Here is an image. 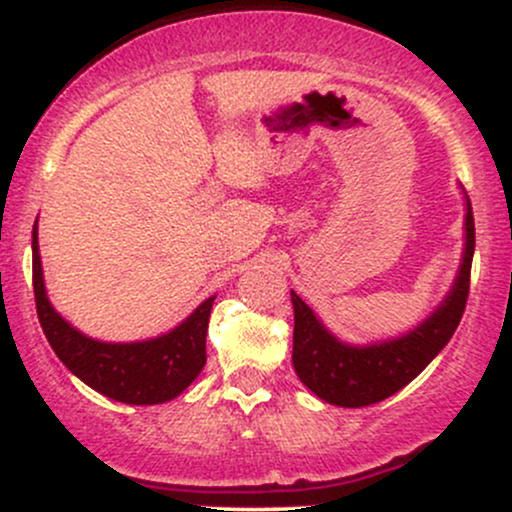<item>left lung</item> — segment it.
Masks as SVG:
<instances>
[{"label":"left lung","mask_w":512,"mask_h":512,"mask_svg":"<svg viewBox=\"0 0 512 512\" xmlns=\"http://www.w3.org/2000/svg\"><path fill=\"white\" fill-rule=\"evenodd\" d=\"M474 257V216L464 195V248L448 296L414 330L370 344L342 342L315 310L291 291L293 368L301 383L334 407H368L409 385L436 358L460 325Z\"/></svg>","instance_id":"8db88e82"}]
</instances>
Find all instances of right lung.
Wrapping results in <instances>:
<instances>
[{"mask_svg":"<svg viewBox=\"0 0 512 512\" xmlns=\"http://www.w3.org/2000/svg\"><path fill=\"white\" fill-rule=\"evenodd\" d=\"M33 291L38 320L57 358L81 383L125 404H163L190 387L207 363V330L214 298L202 301L178 327L142 342L86 337L52 308L33 223Z\"/></svg>","mask_w":512,"mask_h":512,"instance_id":"1","label":"right lung"}]
</instances>
